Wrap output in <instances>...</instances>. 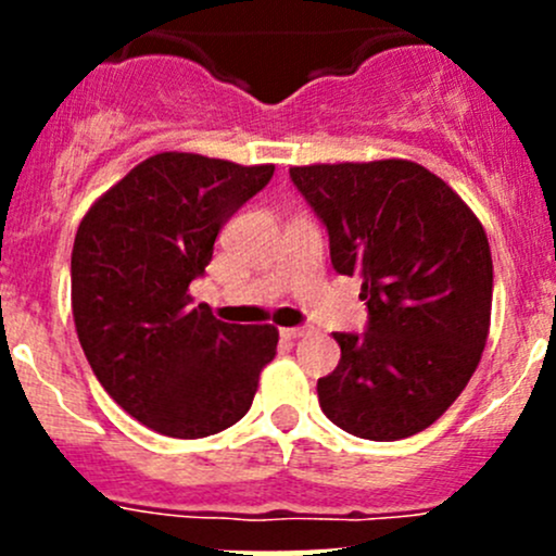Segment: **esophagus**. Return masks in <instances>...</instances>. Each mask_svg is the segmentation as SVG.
I'll return each instance as SVG.
<instances>
[{"mask_svg":"<svg viewBox=\"0 0 556 556\" xmlns=\"http://www.w3.org/2000/svg\"><path fill=\"white\" fill-rule=\"evenodd\" d=\"M282 336L285 339H304L309 336V328H282Z\"/></svg>","mask_w":556,"mask_h":556,"instance_id":"obj_1","label":"esophagus"}]
</instances>
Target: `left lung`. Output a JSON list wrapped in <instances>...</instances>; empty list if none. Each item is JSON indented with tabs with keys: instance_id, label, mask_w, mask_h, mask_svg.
I'll return each mask as SVG.
<instances>
[{
	"instance_id": "obj_1",
	"label": "left lung",
	"mask_w": 556,
	"mask_h": 556,
	"mask_svg": "<svg viewBox=\"0 0 556 556\" xmlns=\"http://www.w3.org/2000/svg\"><path fill=\"white\" fill-rule=\"evenodd\" d=\"M330 237V263L361 277L363 336L333 333L341 361L317 382L346 433L397 441L430 428L473 377L490 336L484 226L425 166L403 159L290 169Z\"/></svg>"
}]
</instances>
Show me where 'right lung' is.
I'll return each mask as SVG.
<instances>
[{
	"label": "right lung",
	"instance_id": "add662e5",
	"mask_svg": "<svg viewBox=\"0 0 556 556\" xmlns=\"http://www.w3.org/2000/svg\"><path fill=\"white\" fill-rule=\"evenodd\" d=\"M274 164L159 153L83 215L72 247V317L112 401L172 439H204L250 412L277 355L274 325H228L193 306L190 282Z\"/></svg>",
	"mask_w": 556,
	"mask_h": 556
}]
</instances>
